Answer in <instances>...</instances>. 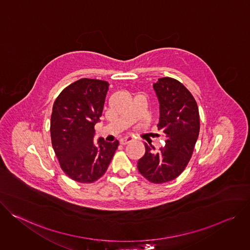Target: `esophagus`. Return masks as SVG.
Returning a JSON list of instances; mask_svg holds the SVG:
<instances>
[{"instance_id":"34e87169","label":"esophagus","mask_w":250,"mask_h":250,"mask_svg":"<svg viewBox=\"0 0 250 250\" xmlns=\"http://www.w3.org/2000/svg\"><path fill=\"white\" fill-rule=\"evenodd\" d=\"M132 140H133V137H131V136H125V137H123L121 139V144L122 145H127V144H129V142H131Z\"/></svg>"}]
</instances>
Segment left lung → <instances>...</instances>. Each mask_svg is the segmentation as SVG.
I'll return each instance as SVG.
<instances>
[{
    "instance_id": "8db88e82",
    "label": "left lung",
    "mask_w": 250,
    "mask_h": 250,
    "mask_svg": "<svg viewBox=\"0 0 250 250\" xmlns=\"http://www.w3.org/2000/svg\"><path fill=\"white\" fill-rule=\"evenodd\" d=\"M159 102L157 127L166 137L158 151L146 144V154L137 162L139 173L152 183L160 184L179 176L192 156L200 131L197 103L179 81L164 77L153 84Z\"/></svg>"
}]
</instances>
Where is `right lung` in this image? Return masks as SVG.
<instances>
[{
  "instance_id": "1",
  "label": "right lung",
  "mask_w": 250,
  "mask_h": 250,
  "mask_svg": "<svg viewBox=\"0 0 250 250\" xmlns=\"http://www.w3.org/2000/svg\"><path fill=\"white\" fill-rule=\"evenodd\" d=\"M109 83L80 79L65 88L54 102L50 133L62 170L77 182L101 178L118 148L119 141L94 142V126L103 113Z\"/></svg>"
}]
</instances>
